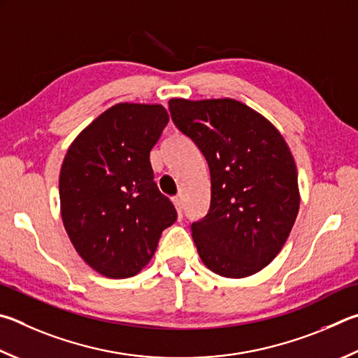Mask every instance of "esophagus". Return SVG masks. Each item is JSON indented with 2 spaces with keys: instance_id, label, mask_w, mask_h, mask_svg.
Segmentation results:
<instances>
[{
  "instance_id": "esophagus-1",
  "label": "esophagus",
  "mask_w": 358,
  "mask_h": 358,
  "mask_svg": "<svg viewBox=\"0 0 358 358\" xmlns=\"http://www.w3.org/2000/svg\"><path fill=\"white\" fill-rule=\"evenodd\" d=\"M172 201H173L175 208H177L178 216L181 217V213H183V201H181V199H180V197H173V199H172Z\"/></svg>"
}]
</instances>
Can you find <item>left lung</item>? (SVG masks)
I'll return each mask as SVG.
<instances>
[{
    "label": "left lung",
    "mask_w": 358,
    "mask_h": 358,
    "mask_svg": "<svg viewBox=\"0 0 358 358\" xmlns=\"http://www.w3.org/2000/svg\"><path fill=\"white\" fill-rule=\"evenodd\" d=\"M169 109L210 166V211L191 225L201 262L222 277L257 274L287 243L301 203L287 141L233 99H171Z\"/></svg>",
    "instance_id": "left-lung-1"
}]
</instances>
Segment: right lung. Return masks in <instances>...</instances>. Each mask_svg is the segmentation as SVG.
<instances>
[{
  "instance_id": "obj_1",
  "label": "right lung",
  "mask_w": 358,
  "mask_h": 358,
  "mask_svg": "<svg viewBox=\"0 0 358 358\" xmlns=\"http://www.w3.org/2000/svg\"><path fill=\"white\" fill-rule=\"evenodd\" d=\"M167 122L161 105L119 103L84 128L64 158L62 222L78 255L101 275L138 274L155 255L162 230L177 220L150 164Z\"/></svg>"
}]
</instances>
